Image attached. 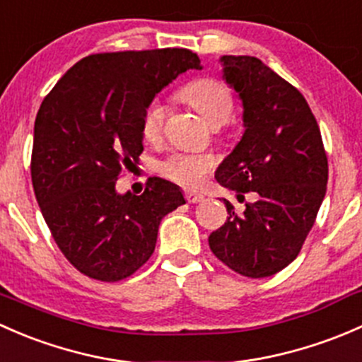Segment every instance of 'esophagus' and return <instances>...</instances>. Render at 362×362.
I'll list each match as a JSON object with an SVG mask.
<instances>
[{"mask_svg": "<svg viewBox=\"0 0 362 362\" xmlns=\"http://www.w3.org/2000/svg\"><path fill=\"white\" fill-rule=\"evenodd\" d=\"M185 199L188 204H199L204 200V195H200V193H195V192H186Z\"/></svg>", "mask_w": 362, "mask_h": 362, "instance_id": "1", "label": "esophagus"}]
</instances>
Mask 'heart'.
<instances>
[{
  "label": "heart",
  "mask_w": 362,
  "mask_h": 362,
  "mask_svg": "<svg viewBox=\"0 0 362 362\" xmlns=\"http://www.w3.org/2000/svg\"><path fill=\"white\" fill-rule=\"evenodd\" d=\"M180 98L192 104L211 125L219 127L230 120L233 113V98L225 83L214 78H199L180 90ZM165 104L153 99L146 104L141 117V134L146 141H156L162 134L165 122ZM214 167V158L207 153H170L156 169L169 181L177 182L185 188H197L206 180Z\"/></svg>",
  "instance_id": "1"
}]
</instances>
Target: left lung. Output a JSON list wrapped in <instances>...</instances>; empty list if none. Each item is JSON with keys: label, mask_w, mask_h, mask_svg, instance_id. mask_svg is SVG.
<instances>
[{"label": "left lung", "mask_w": 362, "mask_h": 362, "mask_svg": "<svg viewBox=\"0 0 362 362\" xmlns=\"http://www.w3.org/2000/svg\"><path fill=\"white\" fill-rule=\"evenodd\" d=\"M223 78L244 106V134L216 181L258 200L209 235V247L237 274L270 277L301 251L327 185V156L314 113L298 88L249 55H223Z\"/></svg>", "instance_id": "left-lung-1"}]
</instances>
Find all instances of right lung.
<instances>
[{"label":"right lung","mask_w":362,"mask_h":362,"mask_svg":"<svg viewBox=\"0 0 362 362\" xmlns=\"http://www.w3.org/2000/svg\"><path fill=\"white\" fill-rule=\"evenodd\" d=\"M188 69L202 66L186 48L94 54L76 62L40 106L33 188L55 244L87 277H130L153 255L163 216L185 204L181 189L160 177L141 195H120L117 181L144 150L146 104Z\"/></svg>","instance_id":"1"}]
</instances>
